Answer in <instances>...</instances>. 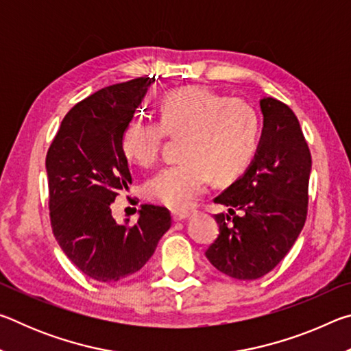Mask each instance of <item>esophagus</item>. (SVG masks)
Masks as SVG:
<instances>
[{"label":"esophagus","instance_id":"obj_1","mask_svg":"<svg viewBox=\"0 0 351 351\" xmlns=\"http://www.w3.org/2000/svg\"><path fill=\"white\" fill-rule=\"evenodd\" d=\"M171 217H173L175 221H182L187 217H190L189 210H171Z\"/></svg>","mask_w":351,"mask_h":351}]
</instances>
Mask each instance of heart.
Returning <instances> with one entry per match:
<instances>
[{
  "mask_svg": "<svg viewBox=\"0 0 351 351\" xmlns=\"http://www.w3.org/2000/svg\"><path fill=\"white\" fill-rule=\"evenodd\" d=\"M170 136L182 138L186 161L169 165L147 182V197L171 209L192 206L209 186L240 178L254 161L261 136V116L249 100L206 86L170 91L159 121L136 116L123 128L121 147L130 162L152 167Z\"/></svg>",
  "mask_w": 351,
  "mask_h": 351,
  "instance_id": "obj_1",
  "label": "heart"
}]
</instances>
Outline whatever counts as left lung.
I'll return each mask as SVG.
<instances>
[{
  "instance_id": "1",
  "label": "left lung",
  "mask_w": 351,
  "mask_h": 351,
  "mask_svg": "<svg viewBox=\"0 0 351 351\" xmlns=\"http://www.w3.org/2000/svg\"><path fill=\"white\" fill-rule=\"evenodd\" d=\"M260 106L258 152L246 173L213 199L229 215H215L219 234L206 251L219 272L237 280H255L280 263L304 229L310 199L311 153L299 121L277 99H261Z\"/></svg>"
}]
</instances>
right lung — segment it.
<instances>
[{
  "label": "right lung",
  "mask_w": 351,
  "mask_h": 351,
  "mask_svg": "<svg viewBox=\"0 0 351 351\" xmlns=\"http://www.w3.org/2000/svg\"><path fill=\"white\" fill-rule=\"evenodd\" d=\"M154 80L138 77L83 99L63 117L46 154L52 232L77 268L102 283L142 269L171 226L167 207L152 204H142L134 224L111 215V203L133 181L123 128Z\"/></svg>",
  "instance_id": "1"
}]
</instances>
